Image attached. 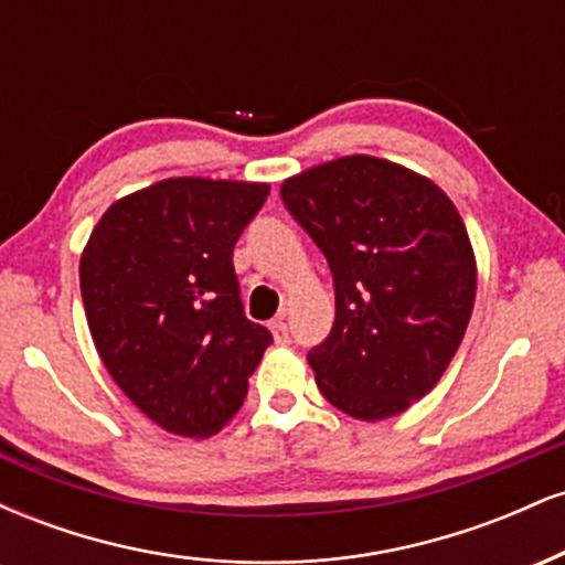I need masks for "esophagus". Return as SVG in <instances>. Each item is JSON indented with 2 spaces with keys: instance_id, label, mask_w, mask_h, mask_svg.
<instances>
[{
  "instance_id": "obj_1",
  "label": "esophagus",
  "mask_w": 565,
  "mask_h": 565,
  "mask_svg": "<svg viewBox=\"0 0 565 565\" xmlns=\"http://www.w3.org/2000/svg\"><path fill=\"white\" fill-rule=\"evenodd\" d=\"M270 332H274L276 345H287V342H289V327H287V321H284V319H276L274 323H270Z\"/></svg>"
}]
</instances>
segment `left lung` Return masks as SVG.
I'll list each match as a JSON object with an SVG mask.
<instances>
[{"label":"left lung","instance_id":"obj_1","mask_svg":"<svg viewBox=\"0 0 565 565\" xmlns=\"http://www.w3.org/2000/svg\"><path fill=\"white\" fill-rule=\"evenodd\" d=\"M281 199L334 278V327L308 353L323 398L366 423L406 412L444 377L476 302L457 206L433 180L366 153L284 180Z\"/></svg>","mask_w":565,"mask_h":565}]
</instances>
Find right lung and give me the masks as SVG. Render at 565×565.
Listing matches in <instances>:
<instances>
[{
    "label": "right lung",
    "mask_w": 565,
    "mask_h": 565,
    "mask_svg": "<svg viewBox=\"0 0 565 565\" xmlns=\"http://www.w3.org/2000/svg\"><path fill=\"white\" fill-rule=\"evenodd\" d=\"M270 185L170 178L114 201L79 284L103 364L135 406L185 438L217 433L274 337L244 316L233 246Z\"/></svg>",
    "instance_id": "right-lung-1"
}]
</instances>
